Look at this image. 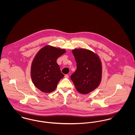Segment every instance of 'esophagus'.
Instances as JSON below:
<instances>
[{
  "instance_id": "esophagus-1",
  "label": "esophagus",
  "mask_w": 135,
  "mask_h": 135,
  "mask_svg": "<svg viewBox=\"0 0 135 135\" xmlns=\"http://www.w3.org/2000/svg\"><path fill=\"white\" fill-rule=\"evenodd\" d=\"M64 77L65 78H68L69 77V76L68 75V74H66V75H65V76H64Z\"/></svg>"
}]
</instances>
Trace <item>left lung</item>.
<instances>
[{"mask_svg":"<svg viewBox=\"0 0 135 135\" xmlns=\"http://www.w3.org/2000/svg\"><path fill=\"white\" fill-rule=\"evenodd\" d=\"M77 63L76 71L71 79L77 91L87 94L99 86L102 75L101 63L98 56L90 50L76 49L72 50Z\"/></svg>","mask_w":135,"mask_h":135,"instance_id":"8db88e82","label":"left lung"}]
</instances>
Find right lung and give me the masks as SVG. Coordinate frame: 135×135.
Instances as JSON below:
<instances>
[{"label": "right lung", "mask_w": 135, "mask_h": 135, "mask_svg": "<svg viewBox=\"0 0 135 135\" xmlns=\"http://www.w3.org/2000/svg\"><path fill=\"white\" fill-rule=\"evenodd\" d=\"M64 49L47 46L41 49L34 59L31 66V78L34 85L42 92L54 91L64 77L57 63Z\"/></svg>", "instance_id": "add662e5"}]
</instances>
